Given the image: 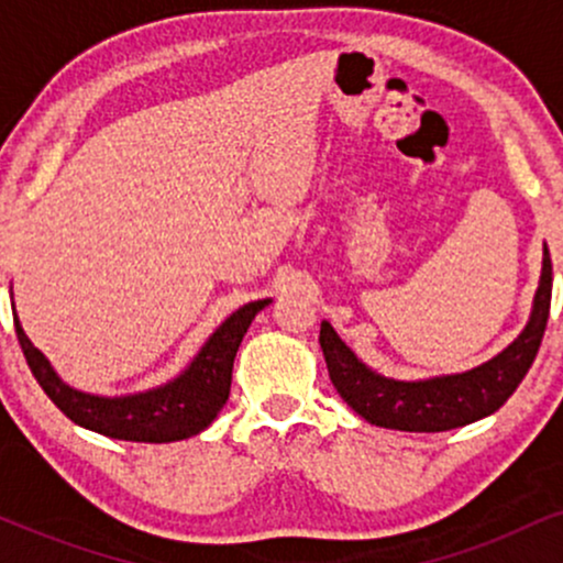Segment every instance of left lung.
I'll return each mask as SVG.
<instances>
[{
  "label": "left lung",
  "instance_id": "left-lung-1",
  "mask_svg": "<svg viewBox=\"0 0 563 563\" xmlns=\"http://www.w3.org/2000/svg\"><path fill=\"white\" fill-rule=\"evenodd\" d=\"M553 267L542 254V275L532 318L519 339L468 373L429 380H394L373 373L352 354L331 322L320 325V346L335 391L367 423L397 431H450L500 410L532 367L551 314Z\"/></svg>",
  "mask_w": 563,
  "mask_h": 563
}]
</instances>
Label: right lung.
Segmentation results:
<instances>
[{"mask_svg":"<svg viewBox=\"0 0 563 563\" xmlns=\"http://www.w3.org/2000/svg\"><path fill=\"white\" fill-rule=\"evenodd\" d=\"M267 303L269 299L243 303L211 333V339L206 341L183 376L169 380L166 386H158V389L132 394V397L111 399L70 389L57 378L47 357L31 344L18 322V314L15 333L38 386L70 421L84 429H92L97 434L126 439V442H177V439L203 431L228 402L235 352L251 320Z\"/></svg>","mask_w":563,"mask_h":563,"instance_id":"add662e5","label":"right lung"}]
</instances>
